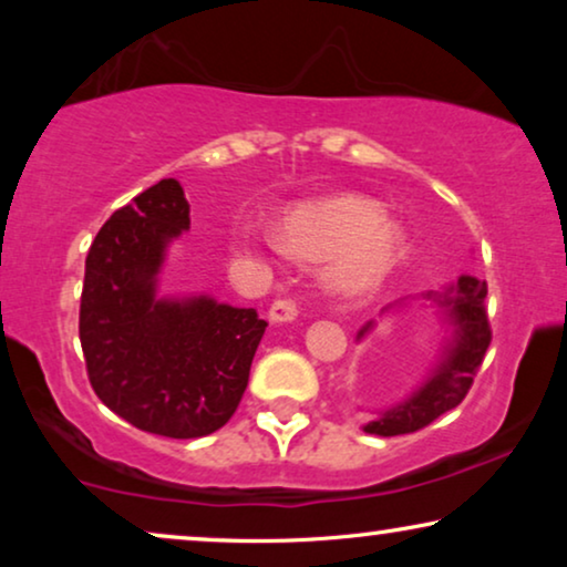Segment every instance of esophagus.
<instances>
[{
	"instance_id": "esophagus-1",
	"label": "esophagus",
	"mask_w": 567,
	"mask_h": 567,
	"mask_svg": "<svg viewBox=\"0 0 567 567\" xmlns=\"http://www.w3.org/2000/svg\"><path fill=\"white\" fill-rule=\"evenodd\" d=\"M299 309L297 305H293L291 299H276L274 305H270L268 309V320L274 324H281V322H293L297 320Z\"/></svg>"
}]
</instances>
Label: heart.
<instances>
[{
  "instance_id": "heart-1",
  "label": "heart",
  "mask_w": 567,
  "mask_h": 567,
  "mask_svg": "<svg viewBox=\"0 0 567 567\" xmlns=\"http://www.w3.org/2000/svg\"><path fill=\"white\" fill-rule=\"evenodd\" d=\"M239 252H278L324 260L322 278L330 291L359 297L377 289L405 250V231L384 216L377 200L343 193L293 206L278 221L276 235L258 227L235 231Z\"/></svg>"
}]
</instances>
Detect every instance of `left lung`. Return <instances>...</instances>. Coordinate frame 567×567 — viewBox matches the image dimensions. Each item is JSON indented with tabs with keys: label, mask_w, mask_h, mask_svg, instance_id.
I'll return each instance as SVG.
<instances>
[{
	"label": "left lung",
	"mask_w": 567,
	"mask_h": 567,
	"mask_svg": "<svg viewBox=\"0 0 567 567\" xmlns=\"http://www.w3.org/2000/svg\"><path fill=\"white\" fill-rule=\"evenodd\" d=\"M485 297L487 284L475 276H460L454 284L417 293L415 299L436 307L439 320L446 324L444 348H441L439 361L433 363L423 382L398 405L379 410L371 421L363 423V431L374 433V436L413 433L460 405L464 394L470 392L472 379H475L480 363H483L487 346H491ZM402 305H405V299L384 307L382 315ZM374 320L363 324L355 340L367 338L374 330Z\"/></svg>",
	"instance_id": "8db88e82"
}]
</instances>
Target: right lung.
Wrapping results in <instances>:
<instances>
[{"instance_id":"1","label":"right lung","mask_w":567,"mask_h":567,"mask_svg":"<svg viewBox=\"0 0 567 567\" xmlns=\"http://www.w3.org/2000/svg\"><path fill=\"white\" fill-rule=\"evenodd\" d=\"M188 229L175 177L138 193L97 231L80 305L92 390L123 421L167 439L208 436L235 415L268 328L255 309L208 293L162 297L167 250Z\"/></svg>"}]
</instances>
